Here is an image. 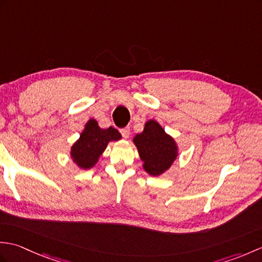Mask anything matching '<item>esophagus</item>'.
<instances>
[{
  "label": "esophagus",
  "mask_w": 262,
  "mask_h": 262,
  "mask_svg": "<svg viewBox=\"0 0 262 262\" xmlns=\"http://www.w3.org/2000/svg\"><path fill=\"white\" fill-rule=\"evenodd\" d=\"M120 133H121L122 137H124V138H128V137H129V134H130V128H129V127L121 128V129H120Z\"/></svg>",
  "instance_id": "34e87169"
}]
</instances>
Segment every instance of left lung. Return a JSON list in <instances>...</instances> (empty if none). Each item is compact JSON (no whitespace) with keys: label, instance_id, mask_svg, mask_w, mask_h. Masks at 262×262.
Masks as SVG:
<instances>
[{"label":"left lung","instance_id":"1","mask_svg":"<svg viewBox=\"0 0 262 262\" xmlns=\"http://www.w3.org/2000/svg\"><path fill=\"white\" fill-rule=\"evenodd\" d=\"M133 141L143 161V168L149 176L158 177L164 173L178 157L174 140L155 120L146 121L144 130Z\"/></svg>","mask_w":262,"mask_h":262}]
</instances>
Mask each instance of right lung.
I'll return each mask as SVG.
<instances>
[{"instance_id": "obj_1", "label": "right lung", "mask_w": 262, "mask_h": 262, "mask_svg": "<svg viewBox=\"0 0 262 262\" xmlns=\"http://www.w3.org/2000/svg\"><path fill=\"white\" fill-rule=\"evenodd\" d=\"M121 138L120 133L116 128L109 127L102 129L96 119H90L81 133L80 138L71 147V158L73 162L83 170L91 169L96 165L100 155L111 141Z\"/></svg>"}]
</instances>
